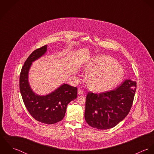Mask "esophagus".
<instances>
[{
	"label": "esophagus",
	"mask_w": 154,
	"mask_h": 154,
	"mask_svg": "<svg viewBox=\"0 0 154 154\" xmlns=\"http://www.w3.org/2000/svg\"><path fill=\"white\" fill-rule=\"evenodd\" d=\"M84 94V91L83 90H82L81 89H78V94H79V95H83Z\"/></svg>",
	"instance_id": "esophagus-1"
}]
</instances>
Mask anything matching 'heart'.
<instances>
[{
	"label": "heart",
	"mask_w": 154,
	"mask_h": 154,
	"mask_svg": "<svg viewBox=\"0 0 154 154\" xmlns=\"http://www.w3.org/2000/svg\"><path fill=\"white\" fill-rule=\"evenodd\" d=\"M87 82L91 89L102 92L114 87L124 76L123 67L112 57L100 54L88 62Z\"/></svg>",
	"instance_id": "heart-1"
}]
</instances>
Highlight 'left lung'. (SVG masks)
<instances>
[{"instance_id": "left-lung-1", "label": "left lung", "mask_w": 154, "mask_h": 154, "mask_svg": "<svg viewBox=\"0 0 154 154\" xmlns=\"http://www.w3.org/2000/svg\"><path fill=\"white\" fill-rule=\"evenodd\" d=\"M136 88V81L127 79L114 90L99 94L88 92L85 111L88 125L100 130L116 126L129 114Z\"/></svg>"}]
</instances>
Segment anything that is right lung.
I'll list each match as a JSON object with an SVG mask.
<instances>
[{
	"label": "right lung",
	"instance_id": "1",
	"mask_svg": "<svg viewBox=\"0 0 154 154\" xmlns=\"http://www.w3.org/2000/svg\"><path fill=\"white\" fill-rule=\"evenodd\" d=\"M47 45L34 50L22 66L20 77V88L26 109L36 120L50 125L61 121L65 117L67 104L77 97V88L63 84L46 95L35 94L28 81L29 70L32 63L47 51Z\"/></svg>",
	"mask_w": 154,
	"mask_h": 154
}]
</instances>
